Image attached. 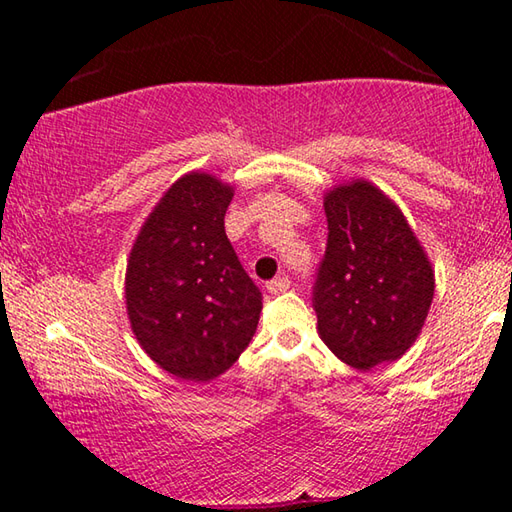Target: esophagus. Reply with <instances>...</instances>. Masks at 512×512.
<instances>
[{"label": "esophagus", "mask_w": 512, "mask_h": 512, "mask_svg": "<svg viewBox=\"0 0 512 512\" xmlns=\"http://www.w3.org/2000/svg\"><path fill=\"white\" fill-rule=\"evenodd\" d=\"M291 287V280H289V275H280V277H275V280H271L266 284V289L271 291V293H282V291H287Z\"/></svg>", "instance_id": "esophagus-1"}]
</instances>
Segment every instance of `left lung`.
<instances>
[{
    "label": "left lung",
    "mask_w": 512,
    "mask_h": 512,
    "mask_svg": "<svg viewBox=\"0 0 512 512\" xmlns=\"http://www.w3.org/2000/svg\"><path fill=\"white\" fill-rule=\"evenodd\" d=\"M327 246L316 268L320 339L352 368L395 361L418 339L433 271L404 214L366 180L325 198Z\"/></svg>",
    "instance_id": "8db88e82"
}]
</instances>
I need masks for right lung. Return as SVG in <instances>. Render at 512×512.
<instances>
[{"label":"right lung","instance_id":"1","mask_svg":"<svg viewBox=\"0 0 512 512\" xmlns=\"http://www.w3.org/2000/svg\"><path fill=\"white\" fill-rule=\"evenodd\" d=\"M232 189L187 173L155 205L131 250L126 307L146 354L171 375L210 381L253 339L262 291L225 235Z\"/></svg>","mask_w":512,"mask_h":512}]
</instances>
